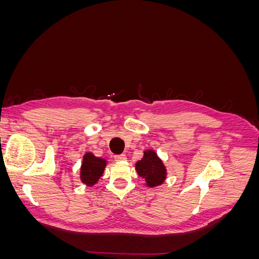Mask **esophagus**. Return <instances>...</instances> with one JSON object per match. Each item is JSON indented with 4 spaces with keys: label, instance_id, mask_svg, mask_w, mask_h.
Instances as JSON below:
<instances>
[{
    "label": "esophagus",
    "instance_id": "obj_1",
    "mask_svg": "<svg viewBox=\"0 0 259 259\" xmlns=\"http://www.w3.org/2000/svg\"><path fill=\"white\" fill-rule=\"evenodd\" d=\"M114 159H115V161H126V155L117 154V155H114Z\"/></svg>",
    "mask_w": 259,
    "mask_h": 259
}]
</instances>
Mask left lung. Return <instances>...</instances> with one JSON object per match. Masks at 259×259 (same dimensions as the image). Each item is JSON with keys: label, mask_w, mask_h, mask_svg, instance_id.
Here are the masks:
<instances>
[{"label": "left lung", "mask_w": 259, "mask_h": 259, "mask_svg": "<svg viewBox=\"0 0 259 259\" xmlns=\"http://www.w3.org/2000/svg\"><path fill=\"white\" fill-rule=\"evenodd\" d=\"M137 174L145 179V185L149 188H154L165 182L167 176L166 166L152 149L144 151V156L135 164Z\"/></svg>", "instance_id": "1"}]
</instances>
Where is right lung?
Here are the masks:
<instances>
[{
	"mask_svg": "<svg viewBox=\"0 0 259 259\" xmlns=\"http://www.w3.org/2000/svg\"><path fill=\"white\" fill-rule=\"evenodd\" d=\"M108 161L95 156L92 152H85L80 168V179L82 184L93 187L103 176Z\"/></svg>",
	"mask_w": 259,
	"mask_h": 259,
	"instance_id": "obj_1",
	"label": "right lung"
}]
</instances>
